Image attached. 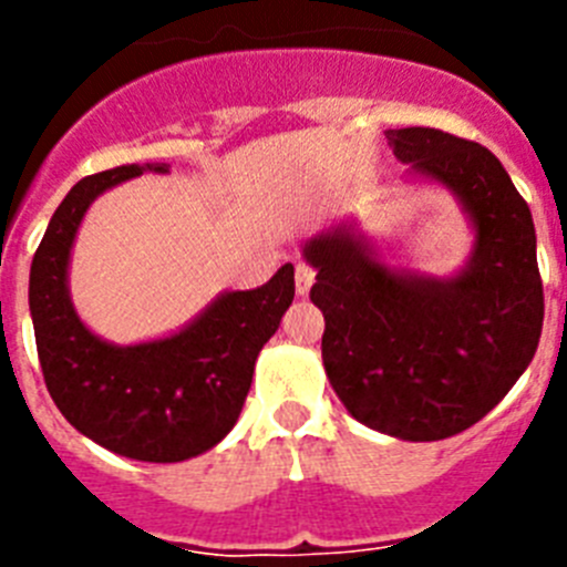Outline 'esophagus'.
<instances>
[{
	"mask_svg": "<svg viewBox=\"0 0 567 567\" xmlns=\"http://www.w3.org/2000/svg\"><path fill=\"white\" fill-rule=\"evenodd\" d=\"M315 284V269L309 267V264H298L295 267V289H298V295H307L309 289H312Z\"/></svg>",
	"mask_w": 567,
	"mask_h": 567,
	"instance_id": "obj_1",
	"label": "esophagus"
}]
</instances>
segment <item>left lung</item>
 I'll return each mask as SVG.
<instances>
[{"label":"left lung","mask_w":567,"mask_h":567,"mask_svg":"<svg viewBox=\"0 0 567 567\" xmlns=\"http://www.w3.org/2000/svg\"><path fill=\"white\" fill-rule=\"evenodd\" d=\"M414 173L457 195L474 249L454 278L398 272L352 227L315 235L303 258L323 312V365L354 420L389 437H454L511 392L543 332L534 218L491 150L434 127L385 133Z\"/></svg>","instance_id":"8db88e82"}]
</instances>
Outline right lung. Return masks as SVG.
I'll list each match as a JSON object with an SVG mask.
<instances>
[{"mask_svg":"<svg viewBox=\"0 0 567 567\" xmlns=\"http://www.w3.org/2000/svg\"><path fill=\"white\" fill-rule=\"evenodd\" d=\"M167 164H124L64 195L30 264V318L44 385L76 432L144 463H182L221 443L247 400L258 352L295 298V267L247 292H224L182 332L135 346L96 338L68 292L73 238L96 195Z\"/></svg>","mask_w":567,"mask_h":567,"instance_id":"add662e5","label":"right lung"}]
</instances>
